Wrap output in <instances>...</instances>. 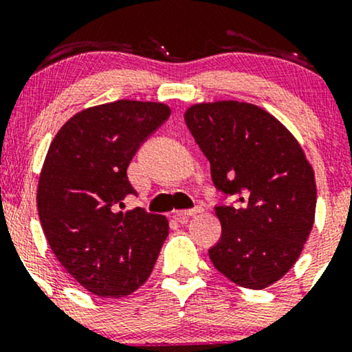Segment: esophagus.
Masks as SVG:
<instances>
[{"instance_id":"obj_1","label":"esophagus","mask_w":352,"mask_h":352,"mask_svg":"<svg viewBox=\"0 0 352 352\" xmlns=\"http://www.w3.org/2000/svg\"><path fill=\"white\" fill-rule=\"evenodd\" d=\"M201 212H204V208L201 207H197L192 210H179V212H175V218L177 221H182V223H184V221H187L190 217L197 215V213H201Z\"/></svg>"}]
</instances>
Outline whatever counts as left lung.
Listing matches in <instances>:
<instances>
[{
	"label": "left lung",
	"instance_id": "left-lung-1",
	"mask_svg": "<svg viewBox=\"0 0 352 352\" xmlns=\"http://www.w3.org/2000/svg\"><path fill=\"white\" fill-rule=\"evenodd\" d=\"M184 119L215 187L238 197L235 207L217 208L221 238L210 260L238 286L268 288L293 268L314 225L316 180L305 151L276 117L250 102H199Z\"/></svg>",
	"mask_w": 352,
	"mask_h": 352
}]
</instances>
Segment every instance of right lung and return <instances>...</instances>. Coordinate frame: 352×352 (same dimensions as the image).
<instances>
[{
    "label": "right lung",
    "instance_id": "obj_1",
    "mask_svg": "<svg viewBox=\"0 0 352 352\" xmlns=\"http://www.w3.org/2000/svg\"><path fill=\"white\" fill-rule=\"evenodd\" d=\"M151 100L120 99L78 112L59 129L39 173L38 215L52 253L100 298H124L151 276L168 220L142 208L122 212L134 193L127 167L170 116Z\"/></svg>",
    "mask_w": 352,
    "mask_h": 352
}]
</instances>
